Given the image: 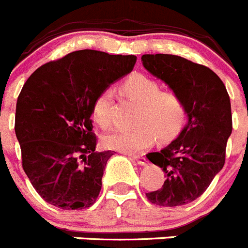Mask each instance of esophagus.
I'll list each match as a JSON object with an SVG mask.
<instances>
[{
    "instance_id": "esophagus-1",
    "label": "esophagus",
    "mask_w": 248,
    "mask_h": 248,
    "mask_svg": "<svg viewBox=\"0 0 248 248\" xmlns=\"http://www.w3.org/2000/svg\"><path fill=\"white\" fill-rule=\"evenodd\" d=\"M133 160H135L136 162L139 163V165H141V166H145L147 163V158L145 157L144 155H134Z\"/></svg>"
}]
</instances>
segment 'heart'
Listing matches in <instances>:
<instances>
[{
    "label": "heart",
    "instance_id": "heart-1",
    "mask_svg": "<svg viewBox=\"0 0 248 248\" xmlns=\"http://www.w3.org/2000/svg\"><path fill=\"white\" fill-rule=\"evenodd\" d=\"M120 93L131 103L136 104L131 128L107 134L104 146L117 151H141L155 140L165 144L173 140L186 125L188 107L186 99L176 91L162 90L155 78L135 72L120 85ZM114 108V92L106 88L97 94L92 104V115L102 128L112 123Z\"/></svg>",
    "mask_w": 248,
    "mask_h": 248
}]
</instances>
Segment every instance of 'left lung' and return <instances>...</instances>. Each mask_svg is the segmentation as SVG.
I'll return each instance as SVG.
<instances>
[{"mask_svg": "<svg viewBox=\"0 0 248 248\" xmlns=\"http://www.w3.org/2000/svg\"><path fill=\"white\" fill-rule=\"evenodd\" d=\"M141 61L188 107V124L178 138L146 155L166 177L162 187L146 193V198L160 206L186 205L199 198L224 167L232 131L230 97L220 77L201 63L170 54L142 55Z\"/></svg>", "mask_w": 248, "mask_h": 248, "instance_id": "obj_1", "label": "left lung"}]
</instances>
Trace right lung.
Wrapping results in <instances>:
<instances>
[{
  "instance_id": "add662e5",
  "label": "right lung",
  "mask_w": 248,
  "mask_h": 248,
  "mask_svg": "<svg viewBox=\"0 0 248 248\" xmlns=\"http://www.w3.org/2000/svg\"><path fill=\"white\" fill-rule=\"evenodd\" d=\"M135 55L77 50L31 75L16 107L22 167L38 194L65 210L98 198L112 151L97 152L92 104L99 92L129 74Z\"/></svg>"
}]
</instances>
